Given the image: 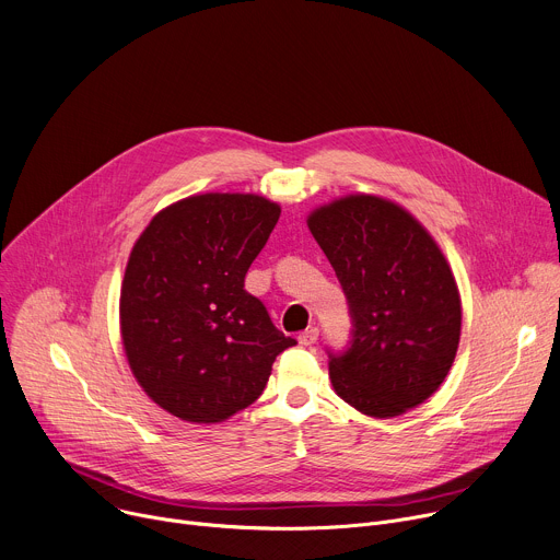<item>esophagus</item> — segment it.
<instances>
[{
  "label": "esophagus",
  "mask_w": 560,
  "mask_h": 560,
  "mask_svg": "<svg viewBox=\"0 0 560 560\" xmlns=\"http://www.w3.org/2000/svg\"><path fill=\"white\" fill-rule=\"evenodd\" d=\"M316 339H318V330H316V328H307L305 332L299 335V343L305 346V348L312 346V343H316Z\"/></svg>",
  "instance_id": "obj_1"
}]
</instances>
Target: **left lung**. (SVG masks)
I'll list each match as a JSON object with an SVG mask.
<instances>
[{
  "instance_id": "8db88e82",
  "label": "left lung",
  "mask_w": 560,
  "mask_h": 560,
  "mask_svg": "<svg viewBox=\"0 0 560 560\" xmlns=\"http://www.w3.org/2000/svg\"><path fill=\"white\" fill-rule=\"evenodd\" d=\"M307 228L346 292L352 339L328 350L335 392L359 412L398 417L445 381L460 337V296L430 232L401 206L350 195Z\"/></svg>"
}]
</instances>
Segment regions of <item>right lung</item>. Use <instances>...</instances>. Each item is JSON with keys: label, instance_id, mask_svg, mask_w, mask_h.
<instances>
[{"label": "right lung", "instance_id": "right-lung-1", "mask_svg": "<svg viewBox=\"0 0 560 560\" xmlns=\"http://www.w3.org/2000/svg\"><path fill=\"white\" fill-rule=\"evenodd\" d=\"M279 214L259 195L206 192L164 208L137 238L121 339L135 378L166 412L225 421L257 401L277 354L296 346L244 288Z\"/></svg>", "mask_w": 560, "mask_h": 560}]
</instances>
